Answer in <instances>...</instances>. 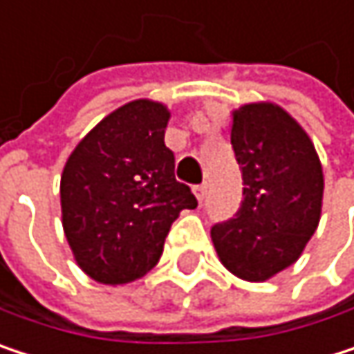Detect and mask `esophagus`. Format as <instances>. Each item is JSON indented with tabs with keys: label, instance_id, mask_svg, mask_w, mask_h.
<instances>
[{
	"label": "esophagus",
	"instance_id": "obj_1",
	"mask_svg": "<svg viewBox=\"0 0 354 354\" xmlns=\"http://www.w3.org/2000/svg\"><path fill=\"white\" fill-rule=\"evenodd\" d=\"M192 192H194V196L198 198V203H203V198L207 196V184L203 182V184H196L194 188H192Z\"/></svg>",
	"mask_w": 354,
	"mask_h": 354
}]
</instances>
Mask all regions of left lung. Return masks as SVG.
Listing matches in <instances>:
<instances>
[{
  "label": "left lung",
  "instance_id": "obj_1",
  "mask_svg": "<svg viewBox=\"0 0 354 354\" xmlns=\"http://www.w3.org/2000/svg\"><path fill=\"white\" fill-rule=\"evenodd\" d=\"M232 147L244 201L234 219L211 230V240L232 274L262 283L297 262L318 230L324 172L306 129L272 102L232 112Z\"/></svg>",
  "mask_w": 354,
  "mask_h": 354
}]
</instances>
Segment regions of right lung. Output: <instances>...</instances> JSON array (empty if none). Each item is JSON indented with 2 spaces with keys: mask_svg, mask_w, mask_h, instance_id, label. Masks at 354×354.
Returning a JSON list of instances; mask_svg holds the SVG:
<instances>
[{
  "mask_svg": "<svg viewBox=\"0 0 354 354\" xmlns=\"http://www.w3.org/2000/svg\"><path fill=\"white\" fill-rule=\"evenodd\" d=\"M170 110L133 100L104 116L71 151L61 174L63 232L77 266L102 285L147 274L180 211L194 209L174 176L164 135Z\"/></svg>",
  "mask_w": 354,
  "mask_h": 354,
  "instance_id": "right-lung-1",
  "label": "right lung"
}]
</instances>
